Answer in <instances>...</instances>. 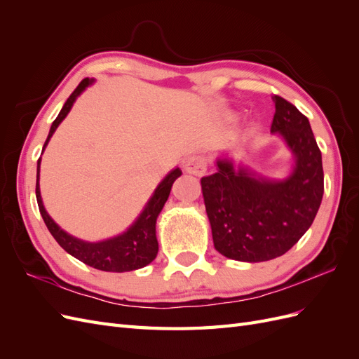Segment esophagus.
<instances>
[{
    "mask_svg": "<svg viewBox=\"0 0 359 359\" xmlns=\"http://www.w3.org/2000/svg\"><path fill=\"white\" fill-rule=\"evenodd\" d=\"M184 170L190 175L202 177L206 172V160L202 156H191L184 163Z\"/></svg>",
    "mask_w": 359,
    "mask_h": 359,
    "instance_id": "1",
    "label": "esophagus"
}]
</instances>
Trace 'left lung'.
<instances>
[{
    "label": "left lung",
    "instance_id": "8db88e82",
    "mask_svg": "<svg viewBox=\"0 0 359 359\" xmlns=\"http://www.w3.org/2000/svg\"><path fill=\"white\" fill-rule=\"evenodd\" d=\"M271 133L283 137L293 156L286 178L250 170L226 153L217 172L201 180L214 247L241 262H264L285 255L309 231L323 196L322 154L307 116L274 95Z\"/></svg>",
    "mask_w": 359,
    "mask_h": 359
}]
</instances>
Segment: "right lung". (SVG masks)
I'll use <instances>...</instances> for the list:
<instances>
[{
    "mask_svg": "<svg viewBox=\"0 0 359 359\" xmlns=\"http://www.w3.org/2000/svg\"><path fill=\"white\" fill-rule=\"evenodd\" d=\"M93 82L94 79L86 78L76 86V90L72 93L67 102L64 103L62 109L55 118V121L52 123L46 142L43 145V151H45L46 145L49 144V140L52 135L55 133L58 126L62 123V119L69 115L76 99H78V97L88 88L90 85H93ZM40 161H41V157L37 161V182H36V196H37L39 210L52 236L55 238V241L66 250L69 255L79 259L85 265H90L100 271H107V273H126V271L144 268L148 264L153 262L158 252V243L156 236L157 217L161 212L163 206H165L169 198L173 181H175L178 177H181L182 172L180 168L172 169L168 175L161 180V182L154 190L153 196H151L149 201L147 202L142 212L137 215V219L133 222L132 226L127 227V231L99 243H88L67 233L66 231H62L61 227L52 220V217L48 214L40 194V184H39Z\"/></svg>",
    "mask_w": 359,
    "mask_h": 359,
    "instance_id": "add662e5",
    "label": "right lung"
}]
</instances>
